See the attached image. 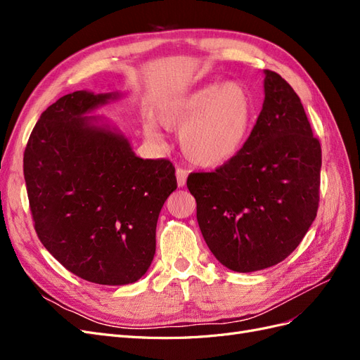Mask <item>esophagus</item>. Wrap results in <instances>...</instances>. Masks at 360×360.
Masks as SVG:
<instances>
[{
    "instance_id": "esophagus-1",
    "label": "esophagus",
    "mask_w": 360,
    "mask_h": 360,
    "mask_svg": "<svg viewBox=\"0 0 360 360\" xmlns=\"http://www.w3.org/2000/svg\"><path fill=\"white\" fill-rule=\"evenodd\" d=\"M176 176H177V184H179V188H183L184 184H186V180H188V171L183 169V168H177Z\"/></svg>"
}]
</instances>
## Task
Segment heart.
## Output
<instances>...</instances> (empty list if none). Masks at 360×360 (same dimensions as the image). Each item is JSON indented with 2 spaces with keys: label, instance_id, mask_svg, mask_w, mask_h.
Instances as JSON below:
<instances>
[{
  "label": "heart",
  "instance_id": "b5f03b06",
  "mask_svg": "<svg viewBox=\"0 0 360 360\" xmlns=\"http://www.w3.org/2000/svg\"><path fill=\"white\" fill-rule=\"evenodd\" d=\"M252 118V99L242 82L200 86L163 105L158 122L169 130H180L183 155L193 165L216 168L234 159L242 150ZM144 138L158 148L165 147L158 124L143 123Z\"/></svg>",
  "mask_w": 360,
  "mask_h": 360
}]
</instances>
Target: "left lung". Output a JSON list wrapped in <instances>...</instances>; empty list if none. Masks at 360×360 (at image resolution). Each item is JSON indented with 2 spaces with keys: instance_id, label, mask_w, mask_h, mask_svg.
I'll return each instance as SVG.
<instances>
[{
  "instance_id": "obj_1",
  "label": "left lung",
  "mask_w": 360,
  "mask_h": 360,
  "mask_svg": "<svg viewBox=\"0 0 360 360\" xmlns=\"http://www.w3.org/2000/svg\"><path fill=\"white\" fill-rule=\"evenodd\" d=\"M321 147L291 85L264 70V102L238 155L213 172H193L204 240L226 269L275 266L308 233L320 200Z\"/></svg>"
}]
</instances>
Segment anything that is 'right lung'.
<instances>
[{
  "label": "right lung",
  "instance_id": "1",
  "mask_svg": "<svg viewBox=\"0 0 360 360\" xmlns=\"http://www.w3.org/2000/svg\"><path fill=\"white\" fill-rule=\"evenodd\" d=\"M122 94L86 90L43 112L24 153L36 233L72 274L101 285L134 284L156 252L158 217L177 189L167 159H141L106 118Z\"/></svg>",
  "mask_w": 360,
  "mask_h": 360
}]
</instances>
